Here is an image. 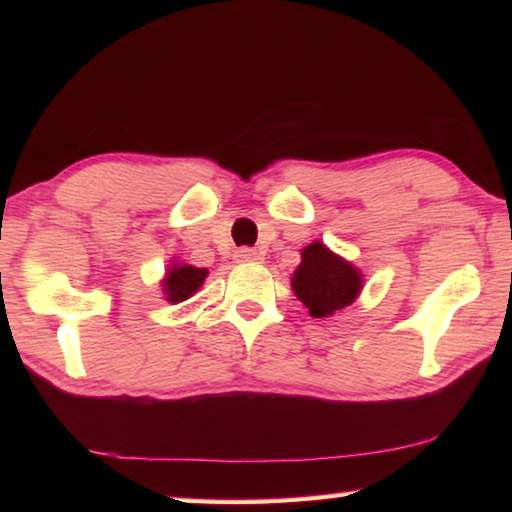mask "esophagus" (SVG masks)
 <instances>
[{"instance_id":"1","label":"esophagus","mask_w":512,"mask_h":512,"mask_svg":"<svg viewBox=\"0 0 512 512\" xmlns=\"http://www.w3.org/2000/svg\"><path fill=\"white\" fill-rule=\"evenodd\" d=\"M235 257L237 262H259V259H262V255H259L255 248H239Z\"/></svg>"}]
</instances>
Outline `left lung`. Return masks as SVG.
Segmentation results:
<instances>
[{"mask_svg":"<svg viewBox=\"0 0 512 512\" xmlns=\"http://www.w3.org/2000/svg\"><path fill=\"white\" fill-rule=\"evenodd\" d=\"M291 287L311 316L325 318L359 296L361 275L350 262L314 241L302 250V262L291 277Z\"/></svg>","mask_w":512,"mask_h":512,"instance_id":"left-lung-1","label":"left lung"}]
</instances>
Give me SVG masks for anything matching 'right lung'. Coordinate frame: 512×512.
<instances>
[{"label":"right lung","instance_id":"obj_1","mask_svg":"<svg viewBox=\"0 0 512 512\" xmlns=\"http://www.w3.org/2000/svg\"><path fill=\"white\" fill-rule=\"evenodd\" d=\"M207 271L205 268H196V266H180L173 264L171 271L164 277V293H167L169 302H180L187 300L192 293L198 291L203 280H205Z\"/></svg>","mask_w":512,"mask_h":512}]
</instances>
